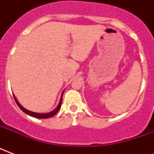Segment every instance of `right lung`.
<instances>
[{
	"label": "right lung",
	"instance_id": "obj_1",
	"mask_svg": "<svg viewBox=\"0 0 154 154\" xmlns=\"http://www.w3.org/2000/svg\"><path fill=\"white\" fill-rule=\"evenodd\" d=\"M63 95V92L62 93L60 101H59V103H58V105L57 106V108H56L54 110L52 111V112H48V113H37V112H31V111L27 110V109H26L25 108H23V107H22V106H21L20 103H19V102L17 100V99H16V97H15V96H14V100H15V101H16L17 104L18 105L19 108H21V110L23 111L24 112L26 113V114H28L29 116H33V117L38 118V119H46V118L52 117V116H54L55 115L56 113L58 112V111H59V109H60V108H61V105H62Z\"/></svg>",
	"mask_w": 154,
	"mask_h": 154
}]
</instances>
